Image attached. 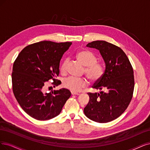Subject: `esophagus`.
<instances>
[{"label": "esophagus", "mask_w": 150, "mask_h": 150, "mask_svg": "<svg viewBox=\"0 0 150 150\" xmlns=\"http://www.w3.org/2000/svg\"><path fill=\"white\" fill-rule=\"evenodd\" d=\"M71 95H79V93H75V92H71Z\"/></svg>", "instance_id": "34e87169"}]
</instances>
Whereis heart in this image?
Wrapping results in <instances>:
<instances>
[{
  "label": "heart",
  "instance_id": "1",
  "mask_svg": "<svg viewBox=\"0 0 150 150\" xmlns=\"http://www.w3.org/2000/svg\"><path fill=\"white\" fill-rule=\"evenodd\" d=\"M76 59L79 62L86 67L85 73L92 82H96L101 79L104 69L101 64L97 62V58L93 53L88 51H80L76 54ZM68 60L66 59L60 67L62 73H65L67 69ZM87 85V81L84 79H77L75 77H68L63 81V86L72 92H79L81 88Z\"/></svg>",
  "mask_w": 150,
  "mask_h": 150
}]
</instances>
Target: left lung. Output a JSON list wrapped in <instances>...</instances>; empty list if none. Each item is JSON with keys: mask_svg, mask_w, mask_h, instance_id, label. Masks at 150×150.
<instances>
[{"mask_svg": "<svg viewBox=\"0 0 150 150\" xmlns=\"http://www.w3.org/2000/svg\"><path fill=\"white\" fill-rule=\"evenodd\" d=\"M86 47L98 50L106 69L101 79L93 86V89L101 91L88 93L90 100L84 113L96 122H109L119 117L131 101L135 84L134 70L125 52L114 44L95 41Z\"/></svg>", "mask_w": 150, "mask_h": 150, "instance_id": "1", "label": "left lung"}]
</instances>
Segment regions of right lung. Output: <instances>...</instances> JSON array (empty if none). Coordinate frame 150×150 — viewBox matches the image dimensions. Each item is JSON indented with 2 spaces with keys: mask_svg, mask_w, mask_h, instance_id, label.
<instances>
[{
  "mask_svg": "<svg viewBox=\"0 0 150 150\" xmlns=\"http://www.w3.org/2000/svg\"><path fill=\"white\" fill-rule=\"evenodd\" d=\"M71 42H54L44 41L25 47L13 65L12 88L21 108L31 117L46 120L57 116L70 91L65 88L44 91L49 80L54 87L61 81L55 79L59 74L60 61L71 46Z\"/></svg>",
  "mask_w": 150,
  "mask_h": 150,
  "instance_id": "obj_1",
  "label": "right lung"
}]
</instances>
